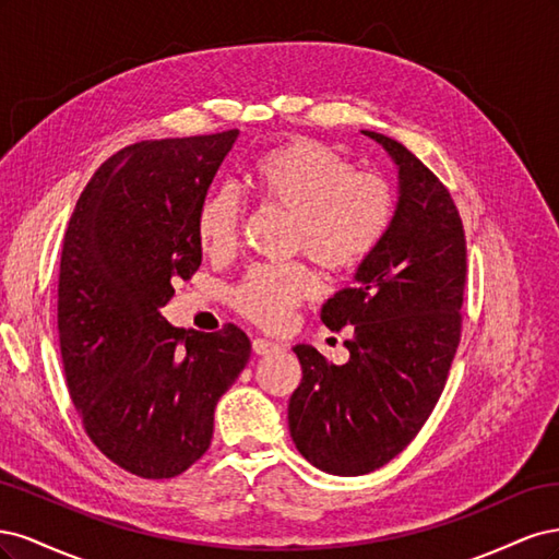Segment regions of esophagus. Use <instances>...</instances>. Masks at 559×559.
<instances>
[{"instance_id": "esophagus-1", "label": "esophagus", "mask_w": 559, "mask_h": 559, "mask_svg": "<svg viewBox=\"0 0 559 559\" xmlns=\"http://www.w3.org/2000/svg\"><path fill=\"white\" fill-rule=\"evenodd\" d=\"M251 349L259 354V357H267V354H275V352H280L282 347L277 345V343H273V341H265V337H257V341L251 343Z\"/></svg>"}]
</instances>
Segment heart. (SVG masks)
Instances as JSON below:
<instances>
[{
  "label": "heart",
  "mask_w": 559,
  "mask_h": 559,
  "mask_svg": "<svg viewBox=\"0 0 559 559\" xmlns=\"http://www.w3.org/2000/svg\"><path fill=\"white\" fill-rule=\"evenodd\" d=\"M259 195L289 212L292 249L306 251L326 273H349L373 253L394 218L389 183L354 173L341 151L308 138L270 148L251 167ZM240 200L230 189L210 193L198 210L200 247L222 257L238 245ZM317 294V277L306 263H263L249 267L235 284L233 306L265 329L282 326L289 314Z\"/></svg>",
  "instance_id": "b5f03b06"
}]
</instances>
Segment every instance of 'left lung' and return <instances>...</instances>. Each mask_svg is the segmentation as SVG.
<instances>
[{
    "label": "left lung",
    "instance_id": "8db88e82",
    "mask_svg": "<svg viewBox=\"0 0 559 559\" xmlns=\"http://www.w3.org/2000/svg\"><path fill=\"white\" fill-rule=\"evenodd\" d=\"M399 170L384 240L354 286L321 308L331 331L352 326L349 361L296 345L302 380L289 401L298 452L333 476H364L408 445L441 399L462 337L466 238L450 191L401 142L361 130Z\"/></svg>",
    "mask_w": 559,
    "mask_h": 559
}]
</instances>
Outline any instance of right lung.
<instances>
[{
    "instance_id": "right-lung-1",
    "label": "right lung",
    "mask_w": 559,
    "mask_h": 559,
    "mask_svg": "<svg viewBox=\"0 0 559 559\" xmlns=\"http://www.w3.org/2000/svg\"><path fill=\"white\" fill-rule=\"evenodd\" d=\"M240 130L126 146L99 165L64 233L58 333L91 441L140 478H175L207 452L214 408L249 361L242 329L167 324L175 280L202 247L195 216Z\"/></svg>"
}]
</instances>
